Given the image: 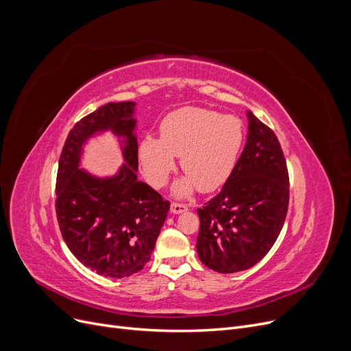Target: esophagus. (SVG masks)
Listing matches in <instances>:
<instances>
[{
    "label": "esophagus",
    "mask_w": 351,
    "mask_h": 351,
    "mask_svg": "<svg viewBox=\"0 0 351 351\" xmlns=\"http://www.w3.org/2000/svg\"><path fill=\"white\" fill-rule=\"evenodd\" d=\"M171 213L173 214H180V213H184L187 211V204H182V203H171Z\"/></svg>",
    "instance_id": "1"
}]
</instances>
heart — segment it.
Masks as SVG:
<instances>
[{"label":"heart","mask_w":351,"mask_h":351,"mask_svg":"<svg viewBox=\"0 0 351 351\" xmlns=\"http://www.w3.org/2000/svg\"><path fill=\"white\" fill-rule=\"evenodd\" d=\"M161 137L148 134L140 144L143 173L149 184L164 186L176 169L187 173L174 193L186 195L197 186L213 191L224 184L234 170L244 143V125L240 119L199 107L178 108L164 117Z\"/></svg>","instance_id":"1"}]
</instances>
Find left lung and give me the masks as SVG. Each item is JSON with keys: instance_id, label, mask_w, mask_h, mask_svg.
<instances>
[{"instance_id": "left-lung-1", "label": "left lung", "mask_w": 351, "mask_h": 351, "mask_svg": "<svg viewBox=\"0 0 351 351\" xmlns=\"http://www.w3.org/2000/svg\"><path fill=\"white\" fill-rule=\"evenodd\" d=\"M248 136L223 190L198 208L197 253L217 273L257 264L276 243L289 208V171L274 131L247 111Z\"/></svg>"}]
</instances>
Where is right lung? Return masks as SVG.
<instances>
[{"label": "right lung", "mask_w": 351, "mask_h": 351, "mask_svg": "<svg viewBox=\"0 0 351 351\" xmlns=\"http://www.w3.org/2000/svg\"><path fill=\"white\" fill-rule=\"evenodd\" d=\"M134 107L108 103L81 119L65 140L57 173L56 213L65 244L90 270L112 278L144 269L170 210V202L137 180ZM107 129L123 138L126 164L119 175L99 179L77 165L84 143Z\"/></svg>", "instance_id": "add662e5"}]
</instances>
